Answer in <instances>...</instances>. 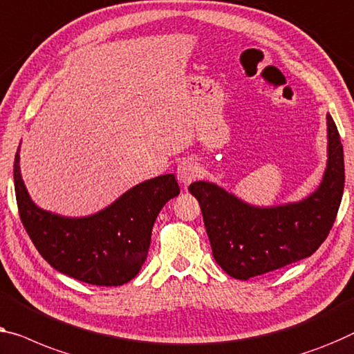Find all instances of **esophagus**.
<instances>
[{
	"label": "esophagus",
	"instance_id": "esophagus-1",
	"mask_svg": "<svg viewBox=\"0 0 354 354\" xmlns=\"http://www.w3.org/2000/svg\"><path fill=\"white\" fill-rule=\"evenodd\" d=\"M198 175H200V167L197 162L187 159V160H183L178 165L176 178H178V181L183 184V186H187V184L192 183Z\"/></svg>",
	"mask_w": 354,
	"mask_h": 354
}]
</instances>
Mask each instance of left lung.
Returning <instances> with one entry per match:
<instances>
[{"mask_svg": "<svg viewBox=\"0 0 354 354\" xmlns=\"http://www.w3.org/2000/svg\"><path fill=\"white\" fill-rule=\"evenodd\" d=\"M328 168L318 191L299 203L257 208L205 181L189 186L221 268L236 279L278 270L312 256L328 239L345 184L344 146L328 114Z\"/></svg>", "mask_w": 354, "mask_h": 354, "instance_id": "8db88e82", "label": "left lung"}]
</instances>
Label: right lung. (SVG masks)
<instances>
[{
	"instance_id": "1",
	"label": "right lung",
	"mask_w": 354,
	"mask_h": 354,
	"mask_svg": "<svg viewBox=\"0 0 354 354\" xmlns=\"http://www.w3.org/2000/svg\"><path fill=\"white\" fill-rule=\"evenodd\" d=\"M19 149L14 186L20 221L39 254L55 270L97 286H120L146 261L152 225L168 200L179 194L175 175L157 176L125 192L88 218H62L31 202L20 176Z\"/></svg>"
}]
</instances>
